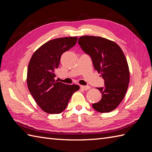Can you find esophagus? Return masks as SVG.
Masks as SVG:
<instances>
[{"label":"esophagus","instance_id":"34e87169","mask_svg":"<svg viewBox=\"0 0 152 152\" xmlns=\"http://www.w3.org/2000/svg\"><path fill=\"white\" fill-rule=\"evenodd\" d=\"M80 88L84 90H89L90 88V87L89 86H80Z\"/></svg>","mask_w":152,"mask_h":152}]
</instances>
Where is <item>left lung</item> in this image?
I'll list each match as a JSON object with an SVG mask.
<instances>
[{"instance_id": "left-lung-1", "label": "left lung", "mask_w": 152, "mask_h": 152, "mask_svg": "<svg viewBox=\"0 0 152 152\" xmlns=\"http://www.w3.org/2000/svg\"><path fill=\"white\" fill-rule=\"evenodd\" d=\"M78 43L92 58L94 67L104 80V88H97L102 99L92 104L97 112L109 113L119 105L129 83V69L120 47L113 41L99 36H83Z\"/></svg>"}]
</instances>
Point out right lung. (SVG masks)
Here are the masks:
<instances>
[{
  "label": "right lung",
  "mask_w": 152,
  "mask_h": 152,
  "mask_svg": "<svg viewBox=\"0 0 152 152\" xmlns=\"http://www.w3.org/2000/svg\"><path fill=\"white\" fill-rule=\"evenodd\" d=\"M77 36L59 38L46 42L34 53L27 69L26 83L38 105L48 114L64 110L77 85H66L55 80L62 53L75 45Z\"/></svg>",
  "instance_id": "1"
}]
</instances>
